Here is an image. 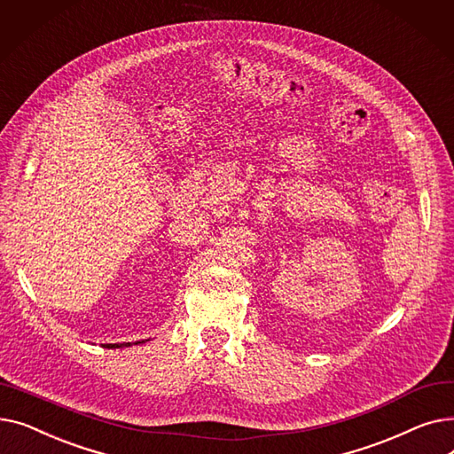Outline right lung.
Wrapping results in <instances>:
<instances>
[{
  "label": "right lung",
  "instance_id": "obj_1",
  "mask_svg": "<svg viewBox=\"0 0 454 454\" xmlns=\"http://www.w3.org/2000/svg\"><path fill=\"white\" fill-rule=\"evenodd\" d=\"M141 342H145V340H141ZM141 342H136V344H141ZM121 346H130V342H127V344H105V348H121Z\"/></svg>",
  "mask_w": 454,
  "mask_h": 454
}]
</instances>
